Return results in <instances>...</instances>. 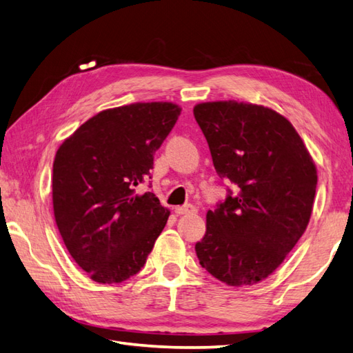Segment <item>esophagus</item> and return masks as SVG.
Segmentation results:
<instances>
[{
    "label": "esophagus",
    "mask_w": 353,
    "mask_h": 353,
    "mask_svg": "<svg viewBox=\"0 0 353 353\" xmlns=\"http://www.w3.org/2000/svg\"><path fill=\"white\" fill-rule=\"evenodd\" d=\"M174 212L177 215H186V214H197V208L192 205H185V206H177L174 208Z\"/></svg>",
    "instance_id": "esophagus-1"
}]
</instances>
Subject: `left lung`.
Listing matches in <instances>:
<instances>
[{"label":"left lung","instance_id":"8db88e82","mask_svg":"<svg viewBox=\"0 0 353 353\" xmlns=\"http://www.w3.org/2000/svg\"><path fill=\"white\" fill-rule=\"evenodd\" d=\"M194 117L216 174L235 183L206 214L200 265L230 287L272 274L308 226L317 186L312 157L287 118L244 101H209Z\"/></svg>","mask_w":353,"mask_h":353}]
</instances>
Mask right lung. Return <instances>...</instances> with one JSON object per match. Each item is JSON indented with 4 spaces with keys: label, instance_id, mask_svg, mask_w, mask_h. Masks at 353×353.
<instances>
[{
    "label": "right lung",
    "instance_id": "1",
    "mask_svg": "<svg viewBox=\"0 0 353 353\" xmlns=\"http://www.w3.org/2000/svg\"><path fill=\"white\" fill-rule=\"evenodd\" d=\"M174 103H133L89 118L56 153L52 209L72 259L99 283H119L144 267L170 211L137 186L174 127Z\"/></svg>",
    "mask_w": 353,
    "mask_h": 353
}]
</instances>
